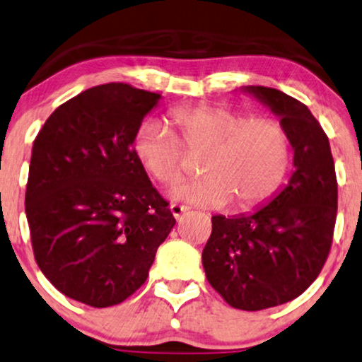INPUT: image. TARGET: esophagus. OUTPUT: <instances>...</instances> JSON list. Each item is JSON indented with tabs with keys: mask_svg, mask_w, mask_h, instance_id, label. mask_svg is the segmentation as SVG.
<instances>
[{
	"mask_svg": "<svg viewBox=\"0 0 362 362\" xmlns=\"http://www.w3.org/2000/svg\"><path fill=\"white\" fill-rule=\"evenodd\" d=\"M187 210H189V207L187 205H180V204H172L170 205V212L175 218H180L182 215H184Z\"/></svg>",
	"mask_w": 362,
	"mask_h": 362,
	"instance_id": "obj_1",
	"label": "esophagus"
}]
</instances>
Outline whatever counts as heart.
<instances>
[{"mask_svg":"<svg viewBox=\"0 0 362 362\" xmlns=\"http://www.w3.org/2000/svg\"><path fill=\"white\" fill-rule=\"evenodd\" d=\"M170 125L145 120L134 153L150 178L173 185L185 172V152L204 153L197 180L170 192L173 200L235 212L257 209L282 184L291 160L286 128L271 118H254L222 105H190L170 112Z\"/></svg>","mask_w":362,"mask_h":362,"instance_id":"obj_1","label":"heart"}]
</instances>
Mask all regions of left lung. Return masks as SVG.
Listing matches in <instances>:
<instances>
[{
	"label": "left lung",
	"mask_w": 362,
	"mask_h": 362,
	"mask_svg": "<svg viewBox=\"0 0 362 362\" xmlns=\"http://www.w3.org/2000/svg\"><path fill=\"white\" fill-rule=\"evenodd\" d=\"M242 91L279 117L294 152V172L254 212L214 215L202 264L227 304L262 310L296 299L321 272L336 223L337 182L327 135L304 103L267 86Z\"/></svg>",
	"instance_id": "left-lung-1"
}]
</instances>
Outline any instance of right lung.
Here are the masks:
<instances>
[{
	"instance_id": "1",
	"label": "right lung",
	"mask_w": 362,
	"mask_h": 362,
	"mask_svg": "<svg viewBox=\"0 0 362 362\" xmlns=\"http://www.w3.org/2000/svg\"><path fill=\"white\" fill-rule=\"evenodd\" d=\"M160 98L125 83L93 86L59 105L35 139L25 205L36 264L91 308L134 294L175 226L134 153Z\"/></svg>"
}]
</instances>
